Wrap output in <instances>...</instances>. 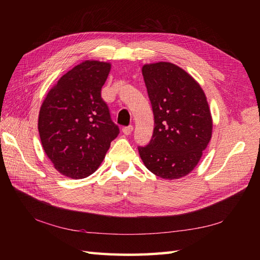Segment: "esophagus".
<instances>
[{
	"mask_svg": "<svg viewBox=\"0 0 260 260\" xmlns=\"http://www.w3.org/2000/svg\"><path fill=\"white\" fill-rule=\"evenodd\" d=\"M132 130H133V125H128V127H123L122 128V132H123V135H125V136L131 135Z\"/></svg>",
	"mask_w": 260,
	"mask_h": 260,
	"instance_id": "obj_1",
	"label": "esophagus"
}]
</instances>
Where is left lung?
<instances>
[{"instance_id":"obj_1","label":"left lung","mask_w":260,"mask_h":260,"mask_svg":"<svg viewBox=\"0 0 260 260\" xmlns=\"http://www.w3.org/2000/svg\"><path fill=\"white\" fill-rule=\"evenodd\" d=\"M142 75L154 114L153 137L139 146L145 167L162 179L186 176L211 139L212 119L201 85L167 61L147 64Z\"/></svg>"}]
</instances>
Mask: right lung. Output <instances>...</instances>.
Returning a JSON list of instances; mask_svg holds the SVG:
<instances>
[{
    "label": "right lung",
    "instance_id": "obj_1",
    "mask_svg": "<svg viewBox=\"0 0 260 260\" xmlns=\"http://www.w3.org/2000/svg\"><path fill=\"white\" fill-rule=\"evenodd\" d=\"M109 62L85 60L62 76L40 108L38 129L46 156L62 176L83 179L95 172L119 135L101 96Z\"/></svg>",
    "mask_w": 260,
    "mask_h": 260
}]
</instances>
